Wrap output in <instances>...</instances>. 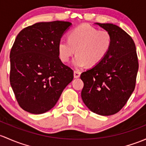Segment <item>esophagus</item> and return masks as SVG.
Wrapping results in <instances>:
<instances>
[{
    "instance_id": "34e87169",
    "label": "esophagus",
    "mask_w": 146,
    "mask_h": 146,
    "mask_svg": "<svg viewBox=\"0 0 146 146\" xmlns=\"http://www.w3.org/2000/svg\"><path fill=\"white\" fill-rule=\"evenodd\" d=\"M80 72L79 70H74V78H78L80 76Z\"/></svg>"
}]
</instances>
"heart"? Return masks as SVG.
I'll list each match as a JSON object with an SVG mask.
<instances>
[{"label":"heart","mask_w":146,"mask_h":146,"mask_svg":"<svg viewBox=\"0 0 146 146\" xmlns=\"http://www.w3.org/2000/svg\"><path fill=\"white\" fill-rule=\"evenodd\" d=\"M113 38L109 31L99 30L89 25H81L69 33L68 40L61 38L58 43L61 60L67 62L76 53L73 65L80 68L94 67L103 61L109 52Z\"/></svg>","instance_id":"1"}]
</instances>
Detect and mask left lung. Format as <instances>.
Returning a JSON list of instances; mask_svg holds the SVG:
<instances>
[{"mask_svg":"<svg viewBox=\"0 0 146 146\" xmlns=\"http://www.w3.org/2000/svg\"><path fill=\"white\" fill-rule=\"evenodd\" d=\"M96 24L110 32L113 43L101 62L81 73V97L91 111L108 116L122 109L134 92L139 61L136 45L128 33L115 24Z\"/></svg>","mask_w":146,"mask_h":146,"instance_id":"obj_1","label":"left lung"}]
</instances>
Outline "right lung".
I'll return each instance as SVG.
<instances>
[{"mask_svg":"<svg viewBox=\"0 0 146 146\" xmlns=\"http://www.w3.org/2000/svg\"><path fill=\"white\" fill-rule=\"evenodd\" d=\"M68 21L39 22L17 36L10 51V85L19 106L32 114L53 108L73 80V70L59 57L58 43Z\"/></svg>","mask_w":146,"mask_h":146,"instance_id":"1","label":"right lung"}]
</instances>
